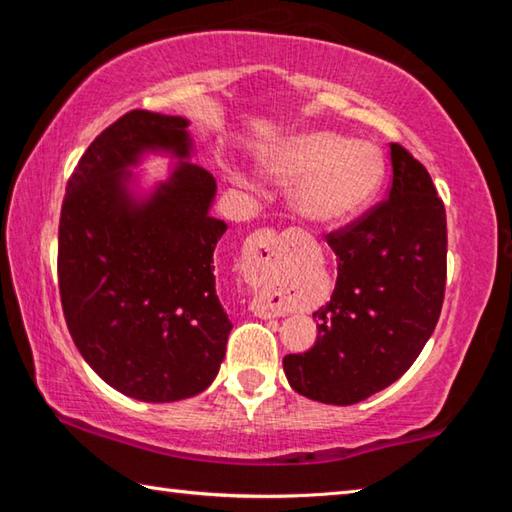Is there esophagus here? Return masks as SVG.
<instances>
[{
	"label": "esophagus",
	"mask_w": 512,
	"mask_h": 512,
	"mask_svg": "<svg viewBox=\"0 0 512 512\" xmlns=\"http://www.w3.org/2000/svg\"><path fill=\"white\" fill-rule=\"evenodd\" d=\"M250 250H253V264H255V275L264 273H277L284 266V257L280 253V239L273 230H259L248 241ZM250 311L259 318H277L284 316V309L280 305H273L271 300L262 293H257L250 302Z\"/></svg>",
	"instance_id": "esophagus-1"
}]
</instances>
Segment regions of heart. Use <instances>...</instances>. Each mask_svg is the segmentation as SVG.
<instances>
[{
  "mask_svg": "<svg viewBox=\"0 0 512 512\" xmlns=\"http://www.w3.org/2000/svg\"><path fill=\"white\" fill-rule=\"evenodd\" d=\"M259 167L277 183H296L293 207L316 225H341L366 212L386 173L375 144L329 131L284 137L259 153Z\"/></svg>",
  "mask_w": 512,
  "mask_h": 512,
  "instance_id": "heart-1",
  "label": "heart"
}]
</instances>
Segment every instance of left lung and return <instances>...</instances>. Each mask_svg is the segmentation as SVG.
I'll use <instances>...</instances> for the list:
<instances>
[{
  "instance_id": "8db88e82",
  "label": "left lung",
  "mask_w": 512,
  "mask_h": 512,
  "mask_svg": "<svg viewBox=\"0 0 512 512\" xmlns=\"http://www.w3.org/2000/svg\"><path fill=\"white\" fill-rule=\"evenodd\" d=\"M391 164L388 201L327 235L339 277L314 311V348L284 357L291 388L309 400H368L411 368L436 329L447 275L445 205L400 144H391Z\"/></svg>"
}]
</instances>
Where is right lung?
Returning a JSON list of instances; mask_svg holds the SVG:
<instances>
[{"mask_svg": "<svg viewBox=\"0 0 512 512\" xmlns=\"http://www.w3.org/2000/svg\"><path fill=\"white\" fill-rule=\"evenodd\" d=\"M172 160L151 188L135 166ZM189 119L133 110L76 164L58 228V287L88 366L140 402H178L219 375L232 323L216 296V180L189 162Z\"/></svg>", "mask_w": 512, "mask_h": 512, "instance_id": "obj_1", "label": "right lung"}]
</instances>
